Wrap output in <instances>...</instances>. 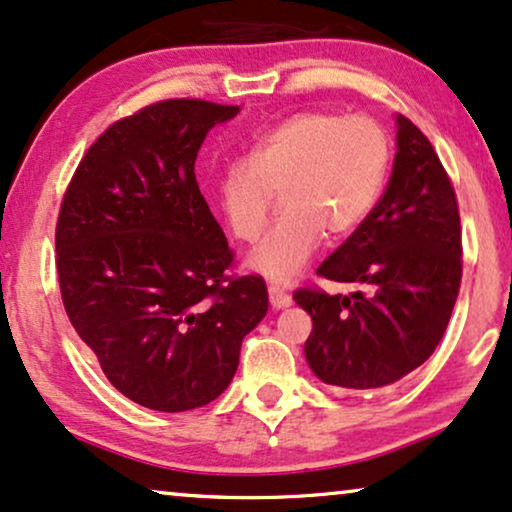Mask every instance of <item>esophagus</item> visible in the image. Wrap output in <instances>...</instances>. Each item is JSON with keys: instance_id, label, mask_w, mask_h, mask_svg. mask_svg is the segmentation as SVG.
Returning a JSON list of instances; mask_svg holds the SVG:
<instances>
[{"instance_id": "esophagus-1", "label": "esophagus", "mask_w": 512, "mask_h": 512, "mask_svg": "<svg viewBox=\"0 0 512 512\" xmlns=\"http://www.w3.org/2000/svg\"><path fill=\"white\" fill-rule=\"evenodd\" d=\"M269 302L274 309H286L290 307V302H293V297H290L283 288L269 286Z\"/></svg>"}]
</instances>
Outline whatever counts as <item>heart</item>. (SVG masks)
Instances as JSON below:
<instances>
[{
	"label": "heart",
	"mask_w": 512,
	"mask_h": 512,
	"mask_svg": "<svg viewBox=\"0 0 512 512\" xmlns=\"http://www.w3.org/2000/svg\"><path fill=\"white\" fill-rule=\"evenodd\" d=\"M390 167L385 129L368 115L302 111L278 122L217 179V203L231 234H262L276 193L283 215L255 245L248 264L274 281L300 274L321 236L340 241L378 203Z\"/></svg>",
	"instance_id": "b5f03b06"
}]
</instances>
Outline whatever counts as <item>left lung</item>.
Segmentation results:
<instances>
[{"instance_id":"1","label":"left lung","mask_w":512,"mask_h":512,"mask_svg":"<svg viewBox=\"0 0 512 512\" xmlns=\"http://www.w3.org/2000/svg\"><path fill=\"white\" fill-rule=\"evenodd\" d=\"M390 184L352 236L321 262L326 281L352 295L295 290L312 316L304 357L316 378L340 390L397 383L430 359L444 338L461 288L458 200L435 148L397 115Z\"/></svg>"}]
</instances>
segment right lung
Listing matches in <instances>:
<instances>
[{"label":"right lung","mask_w":512,"mask_h":512,"mask_svg":"<svg viewBox=\"0 0 512 512\" xmlns=\"http://www.w3.org/2000/svg\"><path fill=\"white\" fill-rule=\"evenodd\" d=\"M238 106L167 99L113 122L70 179L56 271L73 328L108 383L153 411L217 399L267 286L231 276L234 250L198 189L200 144Z\"/></svg>","instance_id":"1"}]
</instances>
